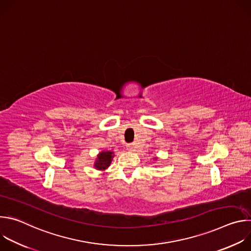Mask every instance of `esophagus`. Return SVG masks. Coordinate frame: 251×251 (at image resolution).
Here are the masks:
<instances>
[{
	"label": "esophagus",
	"instance_id": "1",
	"mask_svg": "<svg viewBox=\"0 0 251 251\" xmlns=\"http://www.w3.org/2000/svg\"><path fill=\"white\" fill-rule=\"evenodd\" d=\"M127 149L129 151H133L135 149V145L134 144H127Z\"/></svg>",
	"mask_w": 251,
	"mask_h": 251
}]
</instances>
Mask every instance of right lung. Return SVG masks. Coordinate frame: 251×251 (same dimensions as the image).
I'll use <instances>...</instances> for the list:
<instances>
[{
  "instance_id": "add662e5",
  "label": "right lung",
  "mask_w": 251,
  "mask_h": 251,
  "mask_svg": "<svg viewBox=\"0 0 251 251\" xmlns=\"http://www.w3.org/2000/svg\"><path fill=\"white\" fill-rule=\"evenodd\" d=\"M112 152H102L98 155L96 163H95V168L98 170H105L108 168L111 164L112 161Z\"/></svg>"
}]
</instances>
